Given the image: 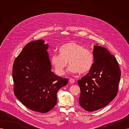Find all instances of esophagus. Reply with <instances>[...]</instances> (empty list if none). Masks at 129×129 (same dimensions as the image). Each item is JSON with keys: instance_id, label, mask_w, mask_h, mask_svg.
Returning <instances> with one entry per match:
<instances>
[{"instance_id": "obj_1", "label": "esophagus", "mask_w": 129, "mask_h": 129, "mask_svg": "<svg viewBox=\"0 0 129 129\" xmlns=\"http://www.w3.org/2000/svg\"><path fill=\"white\" fill-rule=\"evenodd\" d=\"M69 82L71 84H73L74 83V82H75V80H74L73 78H70L69 79Z\"/></svg>"}]
</instances>
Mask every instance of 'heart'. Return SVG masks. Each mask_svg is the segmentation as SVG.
I'll return each mask as SVG.
<instances>
[{
	"mask_svg": "<svg viewBox=\"0 0 129 129\" xmlns=\"http://www.w3.org/2000/svg\"><path fill=\"white\" fill-rule=\"evenodd\" d=\"M59 54H53L51 62L59 75L64 74L68 62L69 71L73 73L84 74L89 72L93 63L91 51L75 42L65 43L59 49Z\"/></svg>",
	"mask_w": 129,
	"mask_h": 129,
	"instance_id": "obj_1",
	"label": "heart"
}]
</instances>
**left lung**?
I'll use <instances>...</instances> for the list:
<instances>
[{
	"instance_id": "1",
	"label": "left lung",
	"mask_w": 129,
	"mask_h": 129,
	"mask_svg": "<svg viewBox=\"0 0 129 129\" xmlns=\"http://www.w3.org/2000/svg\"><path fill=\"white\" fill-rule=\"evenodd\" d=\"M92 54L94 63L91 69L78 80L80 106L89 112L106 106L116 97L121 76L116 58L106 48L97 44Z\"/></svg>"
}]
</instances>
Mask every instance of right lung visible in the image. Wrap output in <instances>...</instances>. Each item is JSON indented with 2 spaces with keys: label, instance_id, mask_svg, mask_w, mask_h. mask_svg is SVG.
I'll list each match as a JSON object with an SVG mask.
<instances>
[{
  "label": "right lung",
  "instance_id": "right-lung-1",
  "mask_svg": "<svg viewBox=\"0 0 129 129\" xmlns=\"http://www.w3.org/2000/svg\"><path fill=\"white\" fill-rule=\"evenodd\" d=\"M43 40L27 44L13 65L15 95L29 109L41 113L52 110L56 105L57 92L68 79L51 71L47 50Z\"/></svg>",
  "mask_w": 129,
  "mask_h": 129
}]
</instances>
